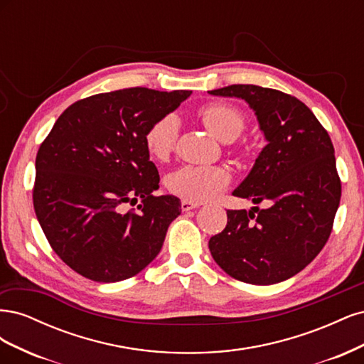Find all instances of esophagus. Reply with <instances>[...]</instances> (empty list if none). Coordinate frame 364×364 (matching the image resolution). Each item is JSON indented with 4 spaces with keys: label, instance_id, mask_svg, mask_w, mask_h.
<instances>
[{
    "label": "esophagus",
    "instance_id": "esophagus-1",
    "mask_svg": "<svg viewBox=\"0 0 364 364\" xmlns=\"http://www.w3.org/2000/svg\"><path fill=\"white\" fill-rule=\"evenodd\" d=\"M202 203H197V202H190V200H182L181 202V209L183 213H186V211H191V209H196V208H199Z\"/></svg>",
    "mask_w": 364,
    "mask_h": 364
}]
</instances>
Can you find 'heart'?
<instances>
[{"label": "heart", "instance_id": "heart-1", "mask_svg": "<svg viewBox=\"0 0 364 364\" xmlns=\"http://www.w3.org/2000/svg\"><path fill=\"white\" fill-rule=\"evenodd\" d=\"M200 117L205 126L222 141H234L246 127V115L230 103H209L200 109ZM178 135L179 121L176 115H162L146 132V149L155 159L165 161L173 153ZM229 183L230 173L220 165H182L165 179L171 194L197 203L215 199Z\"/></svg>", "mask_w": 364, "mask_h": 364}]
</instances>
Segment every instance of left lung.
Listing matches in <instances>:
<instances>
[{
	"label": "left lung",
	"instance_id": "1",
	"mask_svg": "<svg viewBox=\"0 0 364 364\" xmlns=\"http://www.w3.org/2000/svg\"><path fill=\"white\" fill-rule=\"evenodd\" d=\"M209 94L243 98L255 111L267 146L232 194L272 203L228 209L226 228L209 240L211 255L238 281L289 279L317 257L333 230L341 182L331 138L310 107L290 94L257 85Z\"/></svg>",
	"mask_w": 364,
	"mask_h": 364
}]
</instances>
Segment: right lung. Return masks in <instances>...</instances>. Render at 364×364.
Segmentation results:
<instances>
[{
  "label": "right lung",
  "mask_w": 364,
  "mask_h": 364,
  "mask_svg": "<svg viewBox=\"0 0 364 364\" xmlns=\"http://www.w3.org/2000/svg\"><path fill=\"white\" fill-rule=\"evenodd\" d=\"M190 95L139 86L95 94L65 109L42 141L33 206L53 250L82 277L123 281L156 258L181 200L153 194L159 173L144 136Z\"/></svg>",
  "instance_id": "1"
}]
</instances>
